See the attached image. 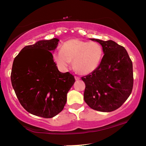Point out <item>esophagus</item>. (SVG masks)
<instances>
[{
	"label": "esophagus",
	"mask_w": 146,
	"mask_h": 146,
	"mask_svg": "<svg viewBox=\"0 0 146 146\" xmlns=\"http://www.w3.org/2000/svg\"><path fill=\"white\" fill-rule=\"evenodd\" d=\"M76 80H80V77L79 76H74Z\"/></svg>",
	"instance_id": "obj_1"
}]
</instances>
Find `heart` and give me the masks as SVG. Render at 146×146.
I'll return each instance as SVG.
<instances>
[{"mask_svg":"<svg viewBox=\"0 0 146 146\" xmlns=\"http://www.w3.org/2000/svg\"><path fill=\"white\" fill-rule=\"evenodd\" d=\"M103 56L102 46L96 42H86L72 39L65 42L61 50L53 54L54 61L61 69L68 66L73 61V66L81 74H89L99 66Z\"/></svg>","mask_w":146,"mask_h":146,"instance_id":"heart-1","label":"heart"}]
</instances>
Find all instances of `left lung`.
<instances>
[{"label":"left lung","mask_w":146,"mask_h":146,"mask_svg":"<svg viewBox=\"0 0 146 146\" xmlns=\"http://www.w3.org/2000/svg\"><path fill=\"white\" fill-rule=\"evenodd\" d=\"M102 46L104 55L94 72L82 77L84 99L95 110L110 112L125 102L132 91L133 65L126 50L113 40L91 38Z\"/></svg>","instance_id":"obj_1"}]
</instances>
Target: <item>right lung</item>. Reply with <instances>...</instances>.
Masks as SVG:
<instances>
[{
    "label": "right lung",
    "instance_id": "right-lung-1",
    "mask_svg": "<svg viewBox=\"0 0 146 146\" xmlns=\"http://www.w3.org/2000/svg\"><path fill=\"white\" fill-rule=\"evenodd\" d=\"M59 40H40L23 48L14 60L11 82L19 102L28 112L51 118L62 110L67 93L75 78L69 72L62 73L52 50Z\"/></svg>",
    "mask_w": 146,
    "mask_h": 146
}]
</instances>
